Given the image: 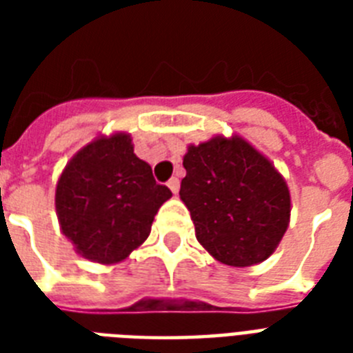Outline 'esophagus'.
<instances>
[{
	"mask_svg": "<svg viewBox=\"0 0 353 353\" xmlns=\"http://www.w3.org/2000/svg\"><path fill=\"white\" fill-rule=\"evenodd\" d=\"M179 185H181V183H179V179H177V177H172L170 181H168V188H170L174 194L179 192Z\"/></svg>",
	"mask_w": 353,
	"mask_h": 353,
	"instance_id": "obj_1",
	"label": "esophagus"
}]
</instances>
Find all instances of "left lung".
<instances>
[{
    "mask_svg": "<svg viewBox=\"0 0 353 353\" xmlns=\"http://www.w3.org/2000/svg\"><path fill=\"white\" fill-rule=\"evenodd\" d=\"M183 166L179 198L205 251L232 268L268 260L291 216L290 188L273 163L234 133L188 144Z\"/></svg>",
    "mask_w": 353,
    "mask_h": 353,
    "instance_id": "obj_1",
    "label": "left lung"
}]
</instances>
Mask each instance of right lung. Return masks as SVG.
<instances>
[{
    "label": "right lung",
    "instance_id": "obj_1",
    "mask_svg": "<svg viewBox=\"0 0 353 353\" xmlns=\"http://www.w3.org/2000/svg\"><path fill=\"white\" fill-rule=\"evenodd\" d=\"M170 188L133 154L132 135H99L69 159L54 205L63 236L85 260L113 265L143 245Z\"/></svg>",
    "mask_w": 353,
    "mask_h": 353
}]
</instances>
